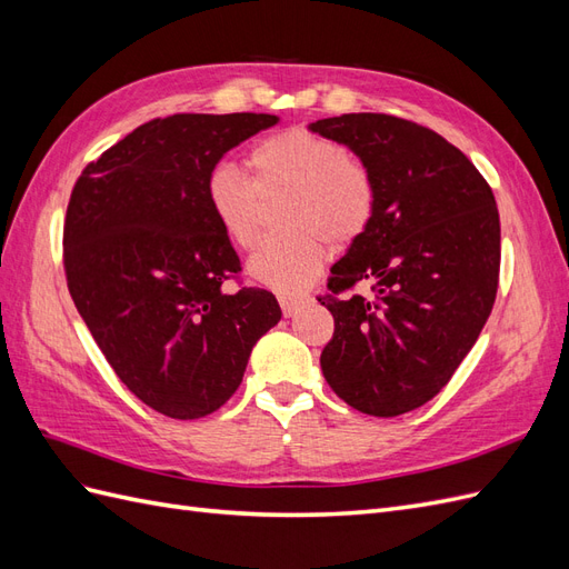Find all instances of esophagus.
Segmentation results:
<instances>
[{
    "label": "esophagus",
    "instance_id": "obj_1",
    "mask_svg": "<svg viewBox=\"0 0 569 569\" xmlns=\"http://www.w3.org/2000/svg\"><path fill=\"white\" fill-rule=\"evenodd\" d=\"M303 303H308V299H306V297H287V295H282V297H280L282 313H284L287 318L297 316V313H299V308H301Z\"/></svg>",
    "mask_w": 569,
    "mask_h": 569
}]
</instances>
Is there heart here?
<instances>
[{
	"instance_id": "heart-1",
	"label": "heart",
	"mask_w": 569,
	"mask_h": 569,
	"mask_svg": "<svg viewBox=\"0 0 569 569\" xmlns=\"http://www.w3.org/2000/svg\"><path fill=\"white\" fill-rule=\"evenodd\" d=\"M251 180L230 163L209 170L203 194L228 242L251 249L261 226V194L289 192L282 237L266 239L247 266L249 278L280 295L311 284L325 261L327 239L349 247L363 237L375 216V182L327 137L289 128L258 140L249 151Z\"/></svg>"
}]
</instances>
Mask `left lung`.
<instances>
[{
    "instance_id": "8db88e82",
    "label": "left lung",
    "mask_w": 569,
    "mask_h": 569,
    "mask_svg": "<svg viewBox=\"0 0 569 569\" xmlns=\"http://www.w3.org/2000/svg\"><path fill=\"white\" fill-rule=\"evenodd\" d=\"M308 130L351 149L375 182V216L332 266L318 301L335 318L327 385L375 418L441 391L485 327L498 287L501 222L491 187L435 130L387 113L322 118ZM356 283L368 298L340 297Z\"/></svg>"
}]
</instances>
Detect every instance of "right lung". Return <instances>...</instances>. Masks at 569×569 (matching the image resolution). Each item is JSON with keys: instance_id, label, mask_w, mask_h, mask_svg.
<instances>
[{"instance_id": "obj_1", "label": "right lung", "mask_w": 569, "mask_h": 569, "mask_svg": "<svg viewBox=\"0 0 569 569\" xmlns=\"http://www.w3.org/2000/svg\"><path fill=\"white\" fill-rule=\"evenodd\" d=\"M278 120H149L73 187L63 226L68 291L120 382L168 418L194 420L226 403L253 343L282 318L266 289L222 291L242 268L203 194L209 170Z\"/></svg>"}]
</instances>
